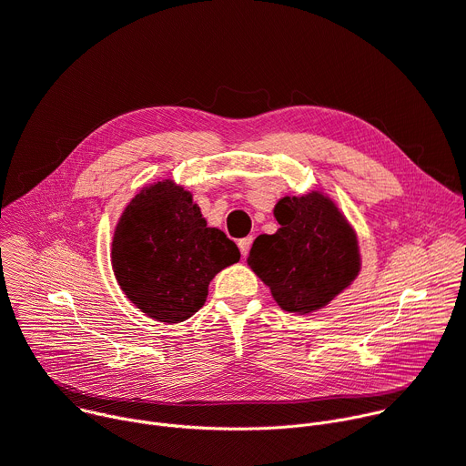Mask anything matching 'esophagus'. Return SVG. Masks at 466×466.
<instances>
[{"mask_svg": "<svg viewBox=\"0 0 466 466\" xmlns=\"http://www.w3.org/2000/svg\"><path fill=\"white\" fill-rule=\"evenodd\" d=\"M251 244H253V237H246V238H240V240H238V249H240V253H242L244 257L248 255Z\"/></svg>", "mask_w": 466, "mask_h": 466, "instance_id": "esophagus-1", "label": "esophagus"}]
</instances>
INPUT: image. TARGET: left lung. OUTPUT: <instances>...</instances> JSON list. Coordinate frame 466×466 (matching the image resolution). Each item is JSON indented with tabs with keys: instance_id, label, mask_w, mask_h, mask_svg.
I'll list each match as a JSON object with an SVG mask.
<instances>
[{
	"instance_id": "1",
	"label": "left lung",
	"mask_w": 466,
	"mask_h": 466,
	"mask_svg": "<svg viewBox=\"0 0 466 466\" xmlns=\"http://www.w3.org/2000/svg\"><path fill=\"white\" fill-rule=\"evenodd\" d=\"M275 218L280 228L255 238L248 264L284 311H317L359 275L357 233L320 191L284 197L275 208Z\"/></svg>"
}]
</instances>
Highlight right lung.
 Wrapping results in <instances>:
<instances>
[{
  "instance_id": "1",
  "label": "right lung",
  "mask_w": 466,
  "mask_h": 466,
  "mask_svg": "<svg viewBox=\"0 0 466 466\" xmlns=\"http://www.w3.org/2000/svg\"><path fill=\"white\" fill-rule=\"evenodd\" d=\"M238 260L237 244L208 228L191 193L173 180L151 184L129 202L111 249L115 277L127 299L167 324L195 315L213 277Z\"/></svg>"
}]
</instances>
